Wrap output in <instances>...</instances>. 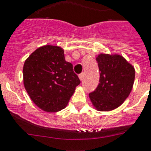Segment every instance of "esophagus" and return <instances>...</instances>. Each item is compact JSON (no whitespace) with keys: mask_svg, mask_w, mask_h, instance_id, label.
<instances>
[{"mask_svg":"<svg viewBox=\"0 0 151 151\" xmlns=\"http://www.w3.org/2000/svg\"><path fill=\"white\" fill-rule=\"evenodd\" d=\"M83 76H84V74H83V73H81V74L79 75V79L81 80V81H83Z\"/></svg>","mask_w":151,"mask_h":151,"instance_id":"1","label":"esophagus"}]
</instances>
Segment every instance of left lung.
Masks as SVG:
<instances>
[{
	"label": "left lung",
	"instance_id": "8db88e82",
	"mask_svg": "<svg viewBox=\"0 0 151 151\" xmlns=\"http://www.w3.org/2000/svg\"><path fill=\"white\" fill-rule=\"evenodd\" d=\"M100 83L89 94L93 106L100 111H110L123 104L132 91L135 68L120 55L96 56Z\"/></svg>",
	"mask_w": 151,
	"mask_h": 151
}]
</instances>
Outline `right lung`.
I'll return each mask as SVG.
<instances>
[{
    "label": "right lung",
    "mask_w": 151,
    "mask_h": 151,
    "mask_svg": "<svg viewBox=\"0 0 151 151\" xmlns=\"http://www.w3.org/2000/svg\"><path fill=\"white\" fill-rule=\"evenodd\" d=\"M80 83L58 46L37 48L25 61L23 84L30 99L47 112L64 109Z\"/></svg>",
    "instance_id": "1"
}]
</instances>
